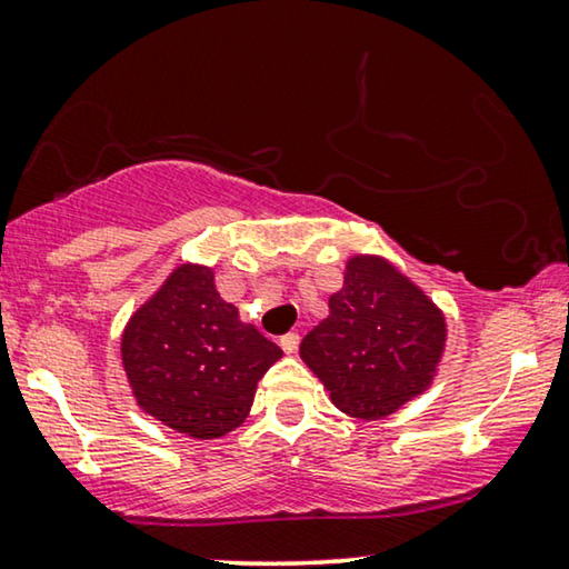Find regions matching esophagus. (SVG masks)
Instances as JSON below:
<instances>
[{"instance_id": "esophagus-1", "label": "esophagus", "mask_w": 569, "mask_h": 569, "mask_svg": "<svg viewBox=\"0 0 569 569\" xmlns=\"http://www.w3.org/2000/svg\"><path fill=\"white\" fill-rule=\"evenodd\" d=\"M298 345H300V337L295 331H290V333H284L282 339H279V347L284 349L287 355H292V352H298Z\"/></svg>"}]
</instances>
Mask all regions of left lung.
<instances>
[{"label": "left lung", "mask_w": 569, "mask_h": 569, "mask_svg": "<svg viewBox=\"0 0 569 569\" xmlns=\"http://www.w3.org/2000/svg\"><path fill=\"white\" fill-rule=\"evenodd\" d=\"M442 347L440 308L388 261L352 256L329 318L302 339L300 357L345 415L380 419L432 383Z\"/></svg>", "instance_id": "left-lung-1"}]
</instances>
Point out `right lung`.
<instances>
[{"mask_svg": "<svg viewBox=\"0 0 569 569\" xmlns=\"http://www.w3.org/2000/svg\"><path fill=\"white\" fill-rule=\"evenodd\" d=\"M279 357L282 349L220 298L214 271L193 263L166 279L121 339L139 407L197 440L222 438L243 422L256 383Z\"/></svg>", "mask_w": 569, "mask_h": 569, "instance_id": "obj_1", "label": "right lung"}]
</instances>
